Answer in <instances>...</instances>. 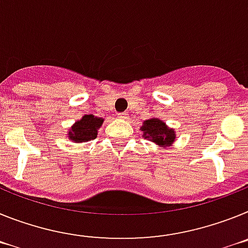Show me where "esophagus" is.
<instances>
[{
    "label": "esophagus",
    "mask_w": 248,
    "mask_h": 248,
    "mask_svg": "<svg viewBox=\"0 0 248 248\" xmlns=\"http://www.w3.org/2000/svg\"><path fill=\"white\" fill-rule=\"evenodd\" d=\"M118 117L121 118V120H124V121L128 120V116H127V113H124V112H122V113H118Z\"/></svg>",
    "instance_id": "obj_1"
}]
</instances>
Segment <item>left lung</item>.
I'll return each instance as SVG.
<instances>
[{"mask_svg": "<svg viewBox=\"0 0 248 248\" xmlns=\"http://www.w3.org/2000/svg\"><path fill=\"white\" fill-rule=\"evenodd\" d=\"M140 130L142 131V137L156 143L158 147H170L176 141V131L170 128L160 118H148L143 121Z\"/></svg>", "mask_w": 248, "mask_h": 248, "instance_id": "1", "label": "left lung"}]
</instances>
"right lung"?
Listing matches in <instances>:
<instances>
[{
    "label": "right lung",
    "mask_w": 248,
    "mask_h": 248,
    "mask_svg": "<svg viewBox=\"0 0 248 248\" xmlns=\"http://www.w3.org/2000/svg\"><path fill=\"white\" fill-rule=\"evenodd\" d=\"M103 118L93 115H85L68 128L67 137L75 143H83L97 137L98 130L103 124Z\"/></svg>",
    "instance_id": "add662e5"
}]
</instances>
